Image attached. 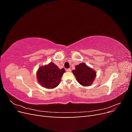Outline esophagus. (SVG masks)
<instances>
[{"label":"esophagus","instance_id":"34e87169","mask_svg":"<svg viewBox=\"0 0 132 132\" xmlns=\"http://www.w3.org/2000/svg\"><path fill=\"white\" fill-rule=\"evenodd\" d=\"M66 71H67V72H70V71H71V69H67Z\"/></svg>","mask_w":132,"mask_h":132}]
</instances>
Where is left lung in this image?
Segmentation results:
<instances>
[{"mask_svg":"<svg viewBox=\"0 0 132 132\" xmlns=\"http://www.w3.org/2000/svg\"><path fill=\"white\" fill-rule=\"evenodd\" d=\"M72 72L78 82L84 86L91 85L96 77V71L84 63L76 65Z\"/></svg>","mask_w":132,"mask_h":132,"instance_id":"left-lung-1","label":"left lung"}]
</instances>
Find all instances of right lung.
Listing matches in <instances>:
<instances>
[{
	"mask_svg": "<svg viewBox=\"0 0 132 132\" xmlns=\"http://www.w3.org/2000/svg\"><path fill=\"white\" fill-rule=\"evenodd\" d=\"M65 71L64 68L60 69L54 63L51 62L48 64L39 68L36 73V78L38 83L43 87L53 89L59 84Z\"/></svg>",
	"mask_w": 132,
	"mask_h": 132,
	"instance_id": "1",
	"label": "right lung"
}]
</instances>
